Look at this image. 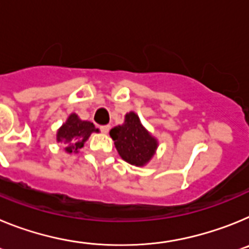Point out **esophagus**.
Masks as SVG:
<instances>
[{
  "instance_id": "34e87169",
  "label": "esophagus",
  "mask_w": 249,
  "mask_h": 249,
  "mask_svg": "<svg viewBox=\"0 0 249 249\" xmlns=\"http://www.w3.org/2000/svg\"><path fill=\"white\" fill-rule=\"evenodd\" d=\"M100 129L103 132V133H107V132L109 131V124H103V126L100 127Z\"/></svg>"
}]
</instances>
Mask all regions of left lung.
I'll use <instances>...</instances> for the list:
<instances>
[{"label":"left lung","mask_w":249,"mask_h":249,"mask_svg":"<svg viewBox=\"0 0 249 249\" xmlns=\"http://www.w3.org/2000/svg\"><path fill=\"white\" fill-rule=\"evenodd\" d=\"M109 135L121 157L135 166L146 164L157 148V140L144 129L135 112L127 113L124 123L112 128Z\"/></svg>","instance_id":"obj_1"}]
</instances>
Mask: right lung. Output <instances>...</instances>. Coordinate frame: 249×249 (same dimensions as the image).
<instances>
[{
  "label": "right lung",
  "mask_w": 249,
  "mask_h": 249,
  "mask_svg": "<svg viewBox=\"0 0 249 249\" xmlns=\"http://www.w3.org/2000/svg\"><path fill=\"white\" fill-rule=\"evenodd\" d=\"M92 132H98L97 128H94L93 123L80 120L77 114L72 113L57 132V141L67 144L66 151L71 153L72 151L77 152L82 148Z\"/></svg>",
  "instance_id": "obj_1"
}]
</instances>
